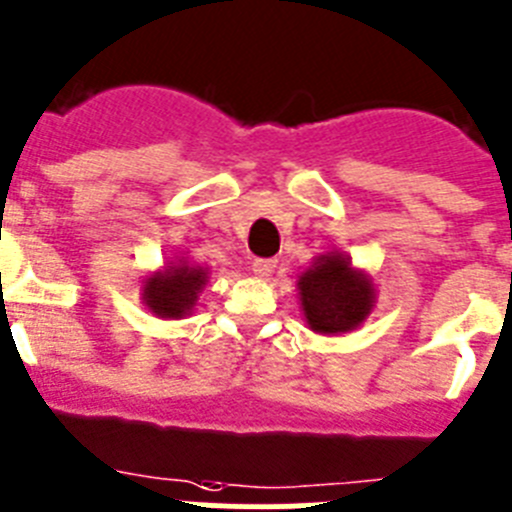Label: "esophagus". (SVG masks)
Returning <instances> with one entry per match:
<instances>
[{"instance_id": "obj_1", "label": "esophagus", "mask_w": 512, "mask_h": 512, "mask_svg": "<svg viewBox=\"0 0 512 512\" xmlns=\"http://www.w3.org/2000/svg\"><path fill=\"white\" fill-rule=\"evenodd\" d=\"M276 261L274 259H256L253 261V274L259 276V279H266V276L274 274Z\"/></svg>"}]
</instances>
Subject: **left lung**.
I'll use <instances>...</instances> for the list:
<instances>
[{
    "label": "left lung",
    "instance_id": "1",
    "mask_svg": "<svg viewBox=\"0 0 512 512\" xmlns=\"http://www.w3.org/2000/svg\"><path fill=\"white\" fill-rule=\"evenodd\" d=\"M297 289L307 327L317 335L358 330L375 307L373 276L342 251L320 253L297 276Z\"/></svg>",
    "mask_w": 512,
    "mask_h": 512
}]
</instances>
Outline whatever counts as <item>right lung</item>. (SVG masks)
<instances>
[{"label":"right lung","instance_id":"add662e5","mask_svg":"<svg viewBox=\"0 0 512 512\" xmlns=\"http://www.w3.org/2000/svg\"><path fill=\"white\" fill-rule=\"evenodd\" d=\"M208 284V269L192 264L187 256L167 261L162 269L142 279V302L159 320H182L195 309Z\"/></svg>","mask_w":512,"mask_h":512}]
</instances>
